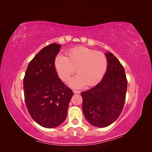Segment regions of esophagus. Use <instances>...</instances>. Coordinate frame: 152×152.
<instances>
[{
    "label": "esophagus",
    "mask_w": 152,
    "mask_h": 152,
    "mask_svg": "<svg viewBox=\"0 0 152 152\" xmlns=\"http://www.w3.org/2000/svg\"><path fill=\"white\" fill-rule=\"evenodd\" d=\"M73 93L75 94H80V91H77V90H73Z\"/></svg>",
    "instance_id": "esophagus-1"
}]
</instances>
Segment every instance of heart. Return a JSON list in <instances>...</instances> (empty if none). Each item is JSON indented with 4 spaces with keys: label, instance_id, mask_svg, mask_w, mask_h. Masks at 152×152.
<instances>
[{
    "label": "heart",
    "instance_id": "heart-1",
    "mask_svg": "<svg viewBox=\"0 0 152 152\" xmlns=\"http://www.w3.org/2000/svg\"><path fill=\"white\" fill-rule=\"evenodd\" d=\"M54 64L59 77L64 81H66L77 68L79 74L69 80V84L79 87L98 83L107 71L108 61L103 53L80 46L69 50L66 57L59 55Z\"/></svg>",
    "mask_w": 152,
    "mask_h": 152
}]
</instances>
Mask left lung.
I'll return each mask as SVG.
<instances>
[{
    "label": "left lung",
    "instance_id": "8db88e82",
    "mask_svg": "<svg viewBox=\"0 0 152 152\" xmlns=\"http://www.w3.org/2000/svg\"><path fill=\"white\" fill-rule=\"evenodd\" d=\"M107 70L102 80L82 92L86 120L98 127L110 126L120 116L126 101L127 80L124 66L112 53H106Z\"/></svg>",
    "mask_w": 152,
    "mask_h": 152
}]
</instances>
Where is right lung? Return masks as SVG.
I'll return each instance as SVG.
<instances>
[{
    "label": "right lung",
    "mask_w": 152,
    "mask_h": 152,
    "mask_svg": "<svg viewBox=\"0 0 152 152\" xmlns=\"http://www.w3.org/2000/svg\"><path fill=\"white\" fill-rule=\"evenodd\" d=\"M61 46L50 44L31 59L23 79L25 102L31 118L40 126L54 128L66 118L73 91L58 77L54 60Z\"/></svg>",
    "instance_id": "right-lung-1"
}]
</instances>
